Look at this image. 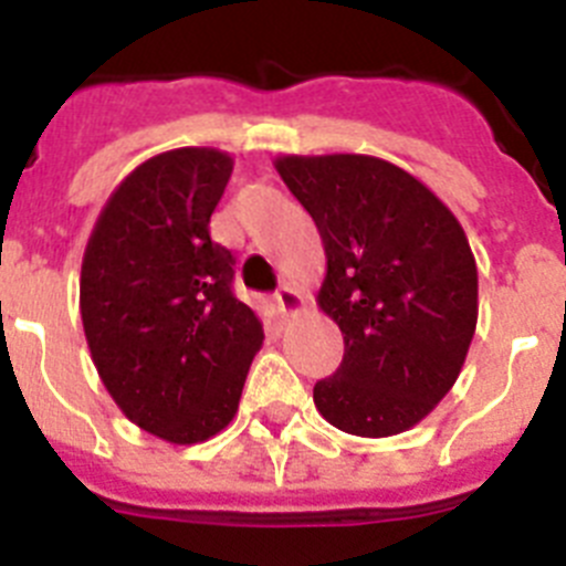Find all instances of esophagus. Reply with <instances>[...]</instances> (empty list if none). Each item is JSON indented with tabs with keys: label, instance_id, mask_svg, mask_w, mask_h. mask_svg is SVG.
Returning <instances> with one entry per match:
<instances>
[{
	"label": "esophagus",
	"instance_id": "1",
	"mask_svg": "<svg viewBox=\"0 0 566 566\" xmlns=\"http://www.w3.org/2000/svg\"><path fill=\"white\" fill-rule=\"evenodd\" d=\"M274 306H277V312L283 317H292V314L303 312V294L292 283H286V286H280V292L274 294Z\"/></svg>",
	"mask_w": 566,
	"mask_h": 566
}]
</instances>
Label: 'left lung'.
<instances>
[{
	"label": "left lung",
	"mask_w": 566,
	"mask_h": 566,
	"mask_svg": "<svg viewBox=\"0 0 566 566\" xmlns=\"http://www.w3.org/2000/svg\"><path fill=\"white\" fill-rule=\"evenodd\" d=\"M274 169L317 223V306L343 332L337 374L314 385L326 422L354 437L411 431L459 379L479 319V274L457 214L374 155H280Z\"/></svg>",
	"instance_id": "obj_1"
}]
</instances>
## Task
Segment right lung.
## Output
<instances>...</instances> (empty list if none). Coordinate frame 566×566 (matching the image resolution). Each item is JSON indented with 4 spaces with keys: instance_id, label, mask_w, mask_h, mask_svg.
<instances>
[{
    "instance_id": "1",
    "label": "right lung",
    "mask_w": 566,
    "mask_h": 566,
    "mask_svg": "<svg viewBox=\"0 0 566 566\" xmlns=\"http://www.w3.org/2000/svg\"><path fill=\"white\" fill-rule=\"evenodd\" d=\"M234 158L167 149L102 207L78 280L84 337L124 417L172 444L207 442L238 413L263 323L232 294V252L209 238Z\"/></svg>"
}]
</instances>
